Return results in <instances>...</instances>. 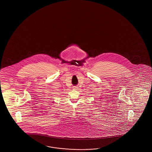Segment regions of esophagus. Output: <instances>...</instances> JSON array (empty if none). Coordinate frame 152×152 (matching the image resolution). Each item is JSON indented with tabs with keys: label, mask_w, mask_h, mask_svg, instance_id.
I'll list each match as a JSON object with an SVG mask.
<instances>
[{
	"label": "esophagus",
	"mask_w": 152,
	"mask_h": 152,
	"mask_svg": "<svg viewBox=\"0 0 152 152\" xmlns=\"http://www.w3.org/2000/svg\"><path fill=\"white\" fill-rule=\"evenodd\" d=\"M73 90H77V86H74V87H73Z\"/></svg>",
	"instance_id": "obj_1"
}]
</instances>
